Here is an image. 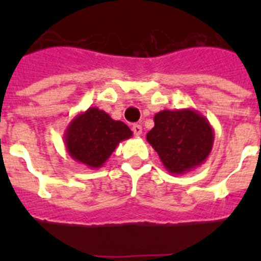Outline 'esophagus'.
<instances>
[{"instance_id": "obj_1", "label": "esophagus", "mask_w": 261, "mask_h": 261, "mask_svg": "<svg viewBox=\"0 0 261 261\" xmlns=\"http://www.w3.org/2000/svg\"><path fill=\"white\" fill-rule=\"evenodd\" d=\"M132 130L135 133V136H137V137H140L142 135V126L140 124H133Z\"/></svg>"}]
</instances>
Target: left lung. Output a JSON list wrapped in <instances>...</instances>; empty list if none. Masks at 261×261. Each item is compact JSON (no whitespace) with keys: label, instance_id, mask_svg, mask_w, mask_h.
<instances>
[{"label":"left lung","instance_id":"left-lung-1","mask_svg":"<svg viewBox=\"0 0 261 261\" xmlns=\"http://www.w3.org/2000/svg\"><path fill=\"white\" fill-rule=\"evenodd\" d=\"M146 140L170 174L183 175L206 161L214 130L209 120L193 108L163 110L154 116V128Z\"/></svg>","mask_w":261,"mask_h":261}]
</instances>
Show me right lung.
<instances>
[{
    "label": "right lung",
    "mask_w": 261,
    "mask_h": 261,
    "mask_svg": "<svg viewBox=\"0 0 261 261\" xmlns=\"http://www.w3.org/2000/svg\"><path fill=\"white\" fill-rule=\"evenodd\" d=\"M132 135V130L123 121L114 120L103 110L90 107L69 123L64 133V142L66 151L74 161L89 168H99L117 145Z\"/></svg>",
    "instance_id": "obj_1"
}]
</instances>
